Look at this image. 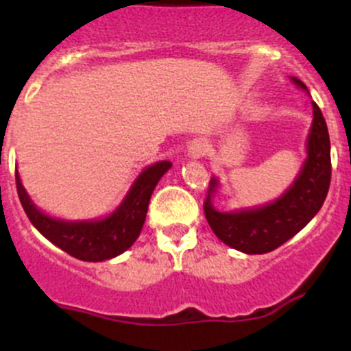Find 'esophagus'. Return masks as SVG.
Instances as JSON below:
<instances>
[{"mask_svg": "<svg viewBox=\"0 0 351 351\" xmlns=\"http://www.w3.org/2000/svg\"><path fill=\"white\" fill-rule=\"evenodd\" d=\"M206 152H207V145L204 144V142H200V141L193 142V144L189 147V156H190V158H193V159L202 158Z\"/></svg>", "mask_w": 351, "mask_h": 351, "instance_id": "1", "label": "esophagus"}]
</instances>
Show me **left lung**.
<instances>
[{
	"mask_svg": "<svg viewBox=\"0 0 351 351\" xmlns=\"http://www.w3.org/2000/svg\"><path fill=\"white\" fill-rule=\"evenodd\" d=\"M290 80L311 96L300 78ZM311 104L314 120L305 144L307 158L293 183L278 199L262 206L219 210L213 199L221 183L216 176L210 178L204 213L210 230L228 247L252 255L273 252L304 230L324 204L331 183V144L321 110L314 101Z\"/></svg>",
	"mask_w": 351,
	"mask_h": 351,
	"instance_id": "obj_1",
	"label": "left lung"
}]
</instances>
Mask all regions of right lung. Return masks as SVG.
<instances>
[{
	"instance_id": "obj_1",
	"label": "right lung",
	"mask_w": 351,
	"mask_h": 351,
	"mask_svg": "<svg viewBox=\"0 0 351 351\" xmlns=\"http://www.w3.org/2000/svg\"><path fill=\"white\" fill-rule=\"evenodd\" d=\"M171 166L169 161L145 166L132 183L120 206L108 216L96 219H61L46 214L27 193L19 169L15 171V178L23 210L44 238L78 261L103 262L118 257L135 243L145 223L152 192Z\"/></svg>"
}]
</instances>
